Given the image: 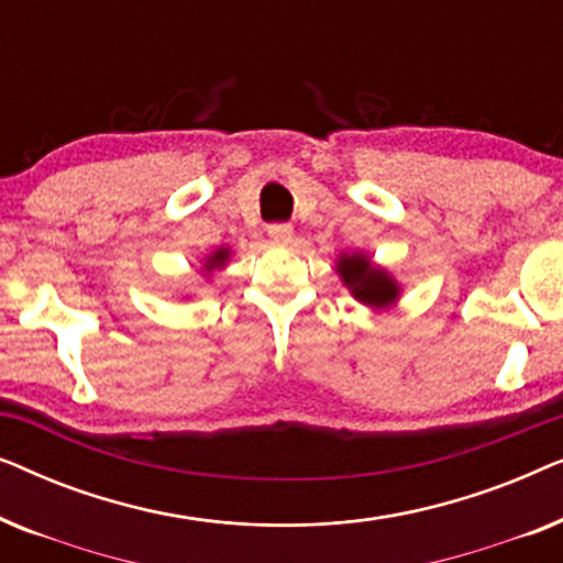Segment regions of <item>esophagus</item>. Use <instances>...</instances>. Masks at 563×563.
Returning <instances> with one entry per match:
<instances>
[{
  "label": "esophagus",
  "mask_w": 563,
  "mask_h": 563,
  "mask_svg": "<svg viewBox=\"0 0 563 563\" xmlns=\"http://www.w3.org/2000/svg\"><path fill=\"white\" fill-rule=\"evenodd\" d=\"M268 238H272V243H276V245H287V243H291V238H295V228L272 225L268 228Z\"/></svg>",
  "instance_id": "1"
}]
</instances>
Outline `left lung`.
<instances>
[{
    "label": "left lung",
    "instance_id": "1",
    "mask_svg": "<svg viewBox=\"0 0 563 563\" xmlns=\"http://www.w3.org/2000/svg\"><path fill=\"white\" fill-rule=\"evenodd\" d=\"M335 272L341 274L343 284L358 302L374 307V310L397 302L399 284L384 268L374 266L372 258H366L364 253H343L338 258Z\"/></svg>",
    "mask_w": 563,
    "mask_h": 563
}]
</instances>
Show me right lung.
Returning a JSON list of instances; mask_svg holds the SVG:
<instances>
[{
  "instance_id": "1",
  "label": "right lung",
  "mask_w": 563,
  "mask_h": 563,
  "mask_svg": "<svg viewBox=\"0 0 563 563\" xmlns=\"http://www.w3.org/2000/svg\"><path fill=\"white\" fill-rule=\"evenodd\" d=\"M228 256H230L228 249H218L214 253H210V256H207V261H205V272H214V268H222L228 264Z\"/></svg>"
}]
</instances>
